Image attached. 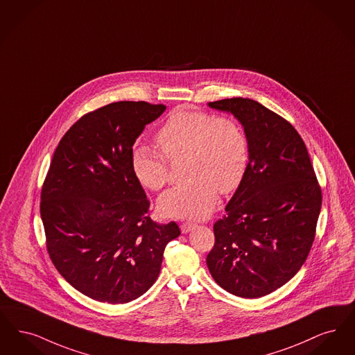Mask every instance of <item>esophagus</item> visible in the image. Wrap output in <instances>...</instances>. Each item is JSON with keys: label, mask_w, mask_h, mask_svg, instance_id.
Masks as SVG:
<instances>
[{"label": "esophagus", "mask_w": 355, "mask_h": 355, "mask_svg": "<svg viewBox=\"0 0 355 355\" xmlns=\"http://www.w3.org/2000/svg\"><path fill=\"white\" fill-rule=\"evenodd\" d=\"M193 228H196V224L195 223H183L182 225H180V230L183 233H188V232L192 231Z\"/></svg>", "instance_id": "obj_1"}]
</instances>
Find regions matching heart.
I'll return each instance as SVG.
<instances>
[{"mask_svg": "<svg viewBox=\"0 0 355 355\" xmlns=\"http://www.w3.org/2000/svg\"><path fill=\"white\" fill-rule=\"evenodd\" d=\"M162 154L140 147L132 171L140 184L162 189L170 182V162L188 157L185 184L173 187L159 200L166 216L201 218L215 207L217 193H232L243 184L249 167V141L243 125L230 116L180 107L156 132Z\"/></svg>", "mask_w": 355, "mask_h": 355, "instance_id": "1", "label": "heart"}]
</instances>
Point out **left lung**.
I'll use <instances>...</instances> for the list:
<instances>
[{
	"label": "left lung",
	"instance_id": "8db88e82",
	"mask_svg": "<svg viewBox=\"0 0 355 355\" xmlns=\"http://www.w3.org/2000/svg\"><path fill=\"white\" fill-rule=\"evenodd\" d=\"M234 115L249 141L243 184L215 225L207 265L217 284L243 298L285 285L308 259L322 192L306 146L286 119L249 98L209 102Z\"/></svg>",
	"mask_w": 355,
	"mask_h": 355
}]
</instances>
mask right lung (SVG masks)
<instances>
[{"instance_id":"add662e5","label":"right lung","mask_w":355,"mask_h":355,"mask_svg":"<svg viewBox=\"0 0 355 355\" xmlns=\"http://www.w3.org/2000/svg\"><path fill=\"white\" fill-rule=\"evenodd\" d=\"M164 105L114 102L83 115L63 135L41 192L49 256L62 277L99 302L146 293L163 253L180 234L157 224L132 171V146Z\"/></svg>"}]
</instances>
